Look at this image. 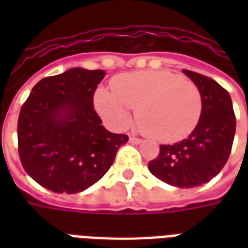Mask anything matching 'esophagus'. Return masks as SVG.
<instances>
[{
	"mask_svg": "<svg viewBox=\"0 0 248 248\" xmlns=\"http://www.w3.org/2000/svg\"><path fill=\"white\" fill-rule=\"evenodd\" d=\"M129 140H130V142H131V143H135V145L142 142V140H140V138H138V137H134V135H130Z\"/></svg>",
	"mask_w": 248,
	"mask_h": 248,
	"instance_id": "34e87169",
	"label": "esophagus"
}]
</instances>
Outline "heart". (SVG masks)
Here are the masks:
<instances>
[{
    "label": "heart",
    "instance_id": "1",
    "mask_svg": "<svg viewBox=\"0 0 248 248\" xmlns=\"http://www.w3.org/2000/svg\"><path fill=\"white\" fill-rule=\"evenodd\" d=\"M111 92L99 89L95 106L115 129L130 121L129 108L135 110L140 129L161 142H177L195 129L202 113V95L190 79L172 71H135L117 77Z\"/></svg>",
    "mask_w": 248,
    "mask_h": 248
}]
</instances>
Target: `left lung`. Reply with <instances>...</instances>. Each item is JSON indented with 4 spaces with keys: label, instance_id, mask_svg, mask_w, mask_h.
I'll return each mask as SVG.
<instances>
[{
    "label": "left lung",
    "instance_id": "obj_1",
    "mask_svg": "<svg viewBox=\"0 0 248 248\" xmlns=\"http://www.w3.org/2000/svg\"><path fill=\"white\" fill-rule=\"evenodd\" d=\"M183 73L201 92V118L186 140L159 146L149 170L162 182L191 188L208 182L223 169L234 142L236 119L229 92L218 82L195 71Z\"/></svg>",
    "mask_w": 248,
    "mask_h": 248
}]
</instances>
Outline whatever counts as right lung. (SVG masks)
Masks as SVG:
<instances>
[{"label":"right lung","instance_id":"1","mask_svg":"<svg viewBox=\"0 0 248 248\" xmlns=\"http://www.w3.org/2000/svg\"><path fill=\"white\" fill-rule=\"evenodd\" d=\"M103 70L74 67L35 85L19 111L18 155L35 182L58 194H76L108 172L126 134L103 127L93 97Z\"/></svg>","mask_w":248,"mask_h":248}]
</instances>
